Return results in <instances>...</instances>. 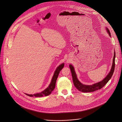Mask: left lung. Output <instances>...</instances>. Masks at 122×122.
<instances>
[{"mask_svg": "<svg viewBox=\"0 0 122 122\" xmlns=\"http://www.w3.org/2000/svg\"><path fill=\"white\" fill-rule=\"evenodd\" d=\"M106 29L109 36L111 37V33L109 30L108 29V28H106ZM115 52L114 51V56L113 58L112 64L111 67V69L110 72L108 73L107 76L102 81L91 85H84L81 83L77 78V75L76 74V72L75 70V68L71 64H70L69 67L70 68L73 83H74V84L75 87L78 90L82 92H93L102 88L108 82V81L112 77V76L113 74L114 68H115Z\"/></svg>", "mask_w": 122, "mask_h": 122, "instance_id": "8db88e82", "label": "left lung"}]
</instances>
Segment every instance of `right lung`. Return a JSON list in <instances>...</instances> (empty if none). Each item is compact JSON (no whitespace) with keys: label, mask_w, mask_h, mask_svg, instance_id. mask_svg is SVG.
I'll return each mask as SVG.
<instances>
[{"label":"right lung","mask_w":122,"mask_h":122,"mask_svg":"<svg viewBox=\"0 0 122 122\" xmlns=\"http://www.w3.org/2000/svg\"><path fill=\"white\" fill-rule=\"evenodd\" d=\"M64 66V63H62V64H60L59 66L57 67V68H56V69L54 73L53 76L52 77V78L51 79V82L50 85L48 86L46 89H45L44 91H42L40 93L34 94L33 95V94H28L26 93H25V94L29 97H43V96H46L50 95L52 91L54 90V89L55 87L56 81H57V78L58 77L60 71L63 68Z\"/></svg>","instance_id":"obj_1"}]
</instances>
